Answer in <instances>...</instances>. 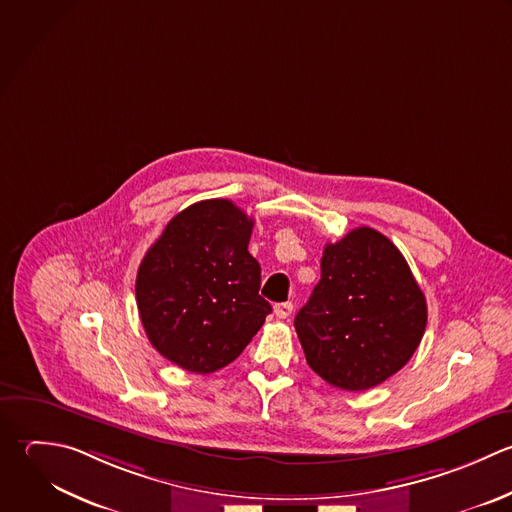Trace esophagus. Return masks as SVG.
<instances>
[{
  "instance_id": "esophagus-1",
  "label": "esophagus",
  "mask_w": 512,
  "mask_h": 512,
  "mask_svg": "<svg viewBox=\"0 0 512 512\" xmlns=\"http://www.w3.org/2000/svg\"><path fill=\"white\" fill-rule=\"evenodd\" d=\"M273 311H275V315H277L279 319H287V317H291V313H293V303H291V301L277 303Z\"/></svg>"
}]
</instances>
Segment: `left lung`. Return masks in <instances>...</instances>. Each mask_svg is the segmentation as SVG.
I'll use <instances>...</instances> for the list:
<instances>
[{
	"instance_id": "left-lung-1",
	"label": "left lung",
	"mask_w": 512,
	"mask_h": 512,
	"mask_svg": "<svg viewBox=\"0 0 512 512\" xmlns=\"http://www.w3.org/2000/svg\"><path fill=\"white\" fill-rule=\"evenodd\" d=\"M425 327L427 301L403 253L371 227L325 247L321 281L295 317L309 367L343 391H367L401 371Z\"/></svg>"
}]
</instances>
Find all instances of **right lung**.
Segmentation results:
<instances>
[{
  "mask_svg": "<svg viewBox=\"0 0 512 512\" xmlns=\"http://www.w3.org/2000/svg\"><path fill=\"white\" fill-rule=\"evenodd\" d=\"M253 219L229 199L177 213L145 253L135 281L151 345L177 367L207 375L233 363L263 327L261 267L247 251Z\"/></svg>",
  "mask_w": 512,
  "mask_h": 512,
  "instance_id": "obj_1",
  "label": "right lung"
}]
</instances>
